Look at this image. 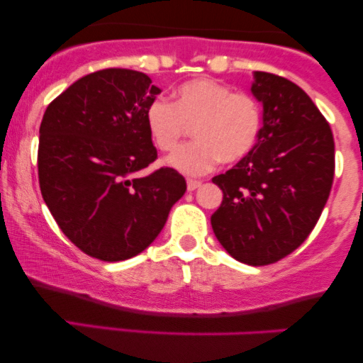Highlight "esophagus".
<instances>
[{
    "label": "esophagus",
    "instance_id": "1",
    "mask_svg": "<svg viewBox=\"0 0 363 363\" xmlns=\"http://www.w3.org/2000/svg\"><path fill=\"white\" fill-rule=\"evenodd\" d=\"M201 186V182L194 181V179H187V191H194Z\"/></svg>",
    "mask_w": 363,
    "mask_h": 363
}]
</instances>
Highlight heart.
I'll use <instances>...</instances> for the list:
<instances>
[{
    "label": "heart",
    "mask_w": 363,
    "mask_h": 363,
    "mask_svg": "<svg viewBox=\"0 0 363 363\" xmlns=\"http://www.w3.org/2000/svg\"><path fill=\"white\" fill-rule=\"evenodd\" d=\"M148 135L160 152H172L193 126L196 141L177 148L167 164L184 176H203L223 164H237L256 147L262 128L261 106L252 95L196 78L182 83L170 104L157 99L145 112Z\"/></svg>",
    "instance_id": "obj_1"
}]
</instances>
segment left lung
Returning <instances> with one entry per match:
<instances>
[{
  "label": "left lung",
  "instance_id": "1",
  "mask_svg": "<svg viewBox=\"0 0 363 363\" xmlns=\"http://www.w3.org/2000/svg\"><path fill=\"white\" fill-rule=\"evenodd\" d=\"M262 128L247 157L211 181L223 201L211 227L225 251L251 266L289 256L318 223L335 177V140L326 118L301 86L256 72Z\"/></svg>",
  "mask_w": 363,
  "mask_h": 363
}]
</instances>
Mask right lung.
<instances>
[{
    "label": "right lung",
    "instance_id": "add662e5",
    "mask_svg": "<svg viewBox=\"0 0 363 363\" xmlns=\"http://www.w3.org/2000/svg\"><path fill=\"white\" fill-rule=\"evenodd\" d=\"M158 94L145 73L107 68L74 82L44 112L40 193L62 234L101 261L145 251L186 193L170 167L136 176L157 160L145 112Z\"/></svg>",
    "mask_w": 363,
    "mask_h": 363
}]
</instances>
